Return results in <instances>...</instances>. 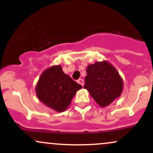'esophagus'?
<instances>
[{"mask_svg": "<svg viewBox=\"0 0 153 153\" xmlns=\"http://www.w3.org/2000/svg\"><path fill=\"white\" fill-rule=\"evenodd\" d=\"M77 82H78L79 84H80L82 86H83V85H84V81H83V80H82V79H78V81H77Z\"/></svg>", "mask_w": 153, "mask_h": 153, "instance_id": "34e87169", "label": "esophagus"}]
</instances>
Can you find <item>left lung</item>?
Returning <instances> with one entry per match:
<instances>
[{
  "label": "left lung",
  "mask_w": 153,
  "mask_h": 153,
  "mask_svg": "<svg viewBox=\"0 0 153 153\" xmlns=\"http://www.w3.org/2000/svg\"><path fill=\"white\" fill-rule=\"evenodd\" d=\"M84 88L101 107L107 106L122 94L123 80L116 68L107 61L89 65Z\"/></svg>",
  "instance_id": "8db88e82"
}]
</instances>
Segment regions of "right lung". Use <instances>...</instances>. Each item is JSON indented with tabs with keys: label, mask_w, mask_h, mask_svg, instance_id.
Returning a JSON list of instances; mask_svg holds the SVG:
<instances>
[{
	"label": "right lung",
	"mask_w": 153,
	"mask_h": 153,
	"mask_svg": "<svg viewBox=\"0 0 153 153\" xmlns=\"http://www.w3.org/2000/svg\"><path fill=\"white\" fill-rule=\"evenodd\" d=\"M82 85L63 73L60 65H54L42 73L36 86L38 99L47 106L62 112L71 104Z\"/></svg>",
	"instance_id": "1"
}]
</instances>
